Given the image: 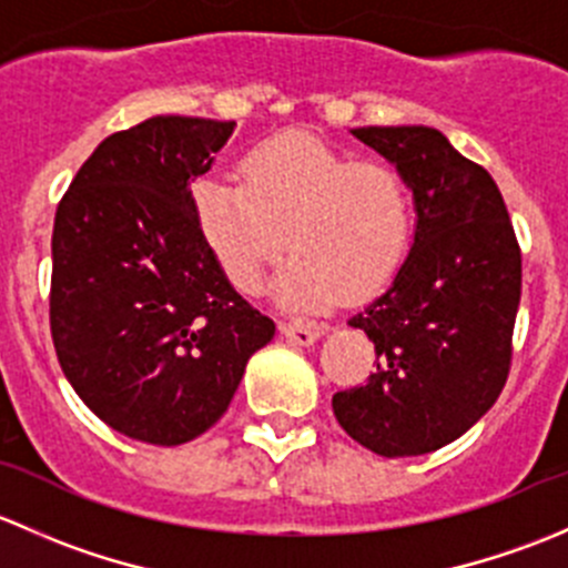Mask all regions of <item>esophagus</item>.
Wrapping results in <instances>:
<instances>
[{"label":"esophagus","mask_w":568,"mask_h":568,"mask_svg":"<svg viewBox=\"0 0 568 568\" xmlns=\"http://www.w3.org/2000/svg\"><path fill=\"white\" fill-rule=\"evenodd\" d=\"M280 332H283L291 343H296V346H311V343H316L318 337L324 335V326L300 324V321H283V324H280Z\"/></svg>","instance_id":"obj_1"}]
</instances>
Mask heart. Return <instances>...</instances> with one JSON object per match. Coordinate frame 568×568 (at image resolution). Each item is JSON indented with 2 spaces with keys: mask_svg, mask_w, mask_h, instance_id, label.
Segmentation results:
<instances>
[{
  "mask_svg": "<svg viewBox=\"0 0 568 568\" xmlns=\"http://www.w3.org/2000/svg\"><path fill=\"white\" fill-rule=\"evenodd\" d=\"M242 181L203 175L192 214L205 247L244 294L294 247L277 274L296 311L382 294L404 266L415 227L409 183L390 164L352 162L311 134H277L239 162Z\"/></svg>",
  "mask_w": 568,
  "mask_h": 568,
  "instance_id": "heart-1",
  "label": "heart"
}]
</instances>
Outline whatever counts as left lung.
<instances>
[{"label": "left lung", "instance_id": "8db88e82", "mask_svg": "<svg viewBox=\"0 0 568 568\" xmlns=\"http://www.w3.org/2000/svg\"><path fill=\"white\" fill-rule=\"evenodd\" d=\"M352 134L404 175L417 225L390 288L348 318L374 343L376 371L332 395V409L374 454H432L473 428L506 387L523 252L497 183L443 131L365 125Z\"/></svg>", "mask_w": 568, "mask_h": 568}]
</instances>
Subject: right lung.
Here are the masks:
<instances>
[{"instance_id":"obj_1","label":"right lung","mask_w":568,"mask_h":568,"mask_svg":"<svg viewBox=\"0 0 568 568\" xmlns=\"http://www.w3.org/2000/svg\"><path fill=\"white\" fill-rule=\"evenodd\" d=\"M233 120L156 114L106 136L62 194L49 318L79 398L114 432L183 445L209 432L274 321L233 291L192 214Z\"/></svg>"}]
</instances>
